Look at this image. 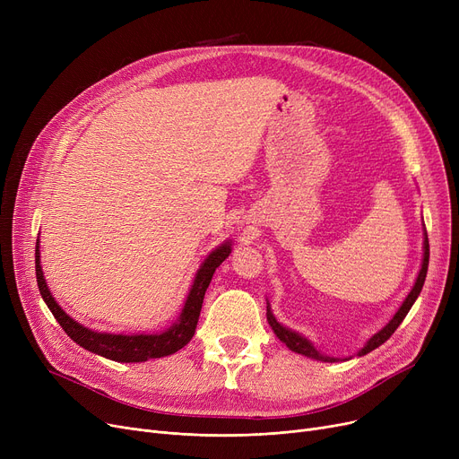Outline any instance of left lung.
Listing matches in <instances>:
<instances>
[{
	"instance_id": "8db88e82",
	"label": "left lung",
	"mask_w": 459,
	"mask_h": 459,
	"mask_svg": "<svg viewBox=\"0 0 459 459\" xmlns=\"http://www.w3.org/2000/svg\"><path fill=\"white\" fill-rule=\"evenodd\" d=\"M428 262H429V242H428V234H424V260H422V268H420V272H419V277H417V282H415V286H413V290L409 292V296L405 298V301H403L402 307L398 308L394 318H393L387 325H385L379 333H376V334L372 336V339L365 344V348L359 351V355H367V353H370L372 350L379 348L383 342H387V341L391 339V334H393V333L398 329V325L403 322V318L407 316L409 308L413 307L415 299L419 298V294H420V290H422L424 281H426V273H428ZM266 316H268L270 327H272L273 333L279 336V341H282L292 351L301 353V355H307V357H312V359H318V360H327V363H334V360H339V359H334V357L322 355L307 339H303L301 334H298V333H294V331H290V329L282 327V325L273 318L272 312H270V305H268Z\"/></svg>"
}]
</instances>
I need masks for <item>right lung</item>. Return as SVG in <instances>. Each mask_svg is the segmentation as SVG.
<instances>
[{"mask_svg": "<svg viewBox=\"0 0 459 459\" xmlns=\"http://www.w3.org/2000/svg\"><path fill=\"white\" fill-rule=\"evenodd\" d=\"M230 255V244H223L217 247L201 266L197 272L195 281L189 290V296L186 299V305L182 308L180 320L161 334H108V333H96L91 331L78 322L72 320L66 312L56 303L50 290L44 282L42 268H40V253H39V239L35 247V273H37V284L42 299L46 301L48 308L52 310L54 318L59 322V325L65 329V333L70 336L72 341L80 344L82 348L99 353L106 359L118 360V363H141V360L158 359L171 355L184 348L191 336L195 334V327L201 316L203 299L206 288L215 273V268Z\"/></svg>", "mask_w": 459, "mask_h": 459, "instance_id": "1", "label": "right lung"}]
</instances>
